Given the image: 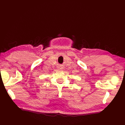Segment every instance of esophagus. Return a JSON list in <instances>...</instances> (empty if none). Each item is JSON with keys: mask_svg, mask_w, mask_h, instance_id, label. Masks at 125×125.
<instances>
[{"mask_svg": "<svg viewBox=\"0 0 125 125\" xmlns=\"http://www.w3.org/2000/svg\"><path fill=\"white\" fill-rule=\"evenodd\" d=\"M62 68H59V69H62Z\"/></svg>", "mask_w": 125, "mask_h": 125, "instance_id": "1", "label": "esophagus"}]
</instances>
